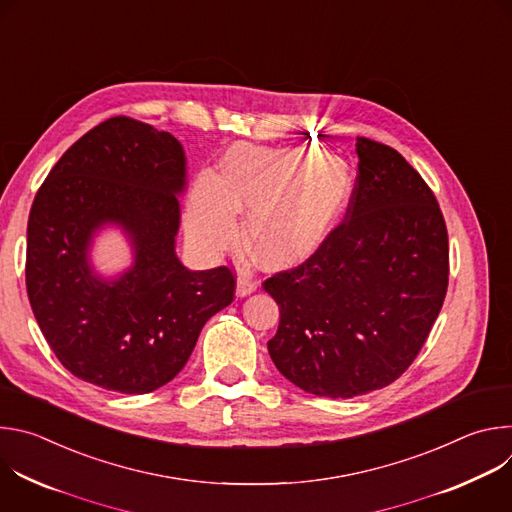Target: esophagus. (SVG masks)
Segmentation results:
<instances>
[{
  "mask_svg": "<svg viewBox=\"0 0 512 512\" xmlns=\"http://www.w3.org/2000/svg\"><path fill=\"white\" fill-rule=\"evenodd\" d=\"M257 287H259V281L251 273L241 271V275L237 279V296H241V298L251 296Z\"/></svg>",
  "mask_w": 512,
  "mask_h": 512,
  "instance_id": "34e87169",
  "label": "esophagus"
}]
</instances>
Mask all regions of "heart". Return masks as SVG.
<instances>
[{"label":"heart","mask_w":512,"mask_h":512,"mask_svg":"<svg viewBox=\"0 0 512 512\" xmlns=\"http://www.w3.org/2000/svg\"><path fill=\"white\" fill-rule=\"evenodd\" d=\"M350 192V170L340 158L235 145L218 178L204 174L196 182L188 235L204 251H221L237 237V214L249 210L251 253L267 265H291L326 243Z\"/></svg>","instance_id":"heart-1"}]
</instances>
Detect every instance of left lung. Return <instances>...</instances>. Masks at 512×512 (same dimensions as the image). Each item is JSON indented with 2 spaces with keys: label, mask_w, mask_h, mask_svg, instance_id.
Segmentation results:
<instances>
[{
  "label": "left lung",
  "mask_w": 512,
  "mask_h": 512,
  "mask_svg": "<svg viewBox=\"0 0 512 512\" xmlns=\"http://www.w3.org/2000/svg\"><path fill=\"white\" fill-rule=\"evenodd\" d=\"M354 145L344 221L304 263L263 281L279 306L267 342L277 371L332 399L383 389L409 369L450 277L448 229L427 182L389 145Z\"/></svg>",
  "instance_id": "obj_1"
}]
</instances>
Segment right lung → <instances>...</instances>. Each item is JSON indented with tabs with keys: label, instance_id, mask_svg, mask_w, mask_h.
Returning a JSON list of instances; mask_svg holds the SVG:
<instances>
[{
	"label": "right lung",
	"instance_id": "add662e5",
	"mask_svg": "<svg viewBox=\"0 0 512 512\" xmlns=\"http://www.w3.org/2000/svg\"><path fill=\"white\" fill-rule=\"evenodd\" d=\"M184 152L168 131L111 117L62 154L28 218L26 289L62 367L107 391L143 395L188 362L202 326L235 300L227 267L186 269L174 253ZM103 222L126 227L136 265L119 282L92 277L86 247Z\"/></svg>",
	"mask_w": 512,
	"mask_h": 512
}]
</instances>
